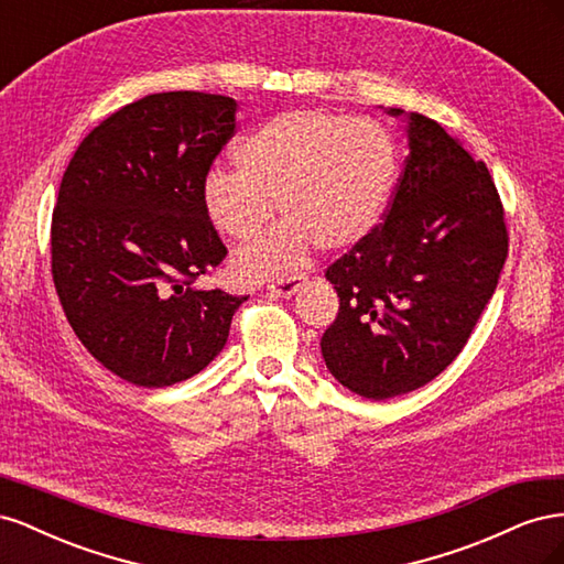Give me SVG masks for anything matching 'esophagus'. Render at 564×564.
<instances>
[{
	"label": "esophagus",
	"instance_id": "obj_1",
	"mask_svg": "<svg viewBox=\"0 0 564 564\" xmlns=\"http://www.w3.org/2000/svg\"><path fill=\"white\" fill-rule=\"evenodd\" d=\"M303 280H305L303 275H289V278L270 282L268 289H270V294H275V296H280V299H289V296H294V294L299 292Z\"/></svg>",
	"mask_w": 564,
	"mask_h": 564
}]
</instances>
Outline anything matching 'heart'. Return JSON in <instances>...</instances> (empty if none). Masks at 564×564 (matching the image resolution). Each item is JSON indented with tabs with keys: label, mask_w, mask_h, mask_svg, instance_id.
<instances>
[{
	"label": "heart",
	"mask_w": 564,
	"mask_h": 564,
	"mask_svg": "<svg viewBox=\"0 0 564 564\" xmlns=\"http://www.w3.org/2000/svg\"><path fill=\"white\" fill-rule=\"evenodd\" d=\"M240 172L214 169L204 209L230 240L249 242L275 214L284 224L235 256L242 282L282 278L311 245L344 251L360 245L388 207L398 181V143L369 117L292 110L265 119L235 148Z\"/></svg>",
	"instance_id": "1"
}]
</instances>
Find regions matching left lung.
<instances>
[{
    "label": "left lung",
    "instance_id": "1",
    "mask_svg": "<svg viewBox=\"0 0 564 564\" xmlns=\"http://www.w3.org/2000/svg\"><path fill=\"white\" fill-rule=\"evenodd\" d=\"M406 135L383 224L324 272L338 313L322 357L340 386L369 400L412 392L454 362L508 256L503 204L485 162L419 112L406 115Z\"/></svg>",
    "mask_w": 564,
    "mask_h": 564
}]
</instances>
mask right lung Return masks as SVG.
<instances>
[{
    "label": "right lung",
    "mask_w": 564,
    "mask_h": 564,
    "mask_svg": "<svg viewBox=\"0 0 564 564\" xmlns=\"http://www.w3.org/2000/svg\"><path fill=\"white\" fill-rule=\"evenodd\" d=\"M237 104L152 94L104 119L67 164L51 218V272L73 332L133 386L195 377L224 350L247 296L193 282L226 259L204 183Z\"/></svg>",
    "instance_id": "1"
}]
</instances>
